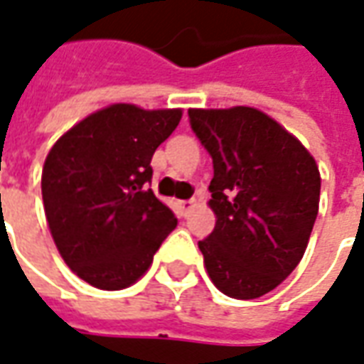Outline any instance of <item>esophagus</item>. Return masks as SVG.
<instances>
[{
	"instance_id": "esophagus-1",
	"label": "esophagus",
	"mask_w": 364,
	"mask_h": 364,
	"mask_svg": "<svg viewBox=\"0 0 364 364\" xmlns=\"http://www.w3.org/2000/svg\"><path fill=\"white\" fill-rule=\"evenodd\" d=\"M194 200H184V202H180V208H182V213H184V215H188L190 211L194 210Z\"/></svg>"
}]
</instances>
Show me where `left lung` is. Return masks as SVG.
<instances>
[{"instance_id":"obj_1","label":"left lung","mask_w":364,"mask_h":364,"mask_svg":"<svg viewBox=\"0 0 364 364\" xmlns=\"http://www.w3.org/2000/svg\"><path fill=\"white\" fill-rule=\"evenodd\" d=\"M188 117L213 161L210 208L218 219L198 241L208 274L229 298H260L304 257L318 218V164L259 109H190Z\"/></svg>"}]
</instances>
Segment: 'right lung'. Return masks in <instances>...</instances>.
Listing matches in <instances>:
<instances>
[{
  "label": "right lung",
  "instance_id": "right-lung-1",
  "mask_svg": "<svg viewBox=\"0 0 364 364\" xmlns=\"http://www.w3.org/2000/svg\"><path fill=\"white\" fill-rule=\"evenodd\" d=\"M182 109L115 104L64 133L43 166L46 221L64 262L87 284L121 290L143 277L176 228L149 188L154 151Z\"/></svg>",
  "mask_w": 364,
  "mask_h": 364
}]
</instances>
